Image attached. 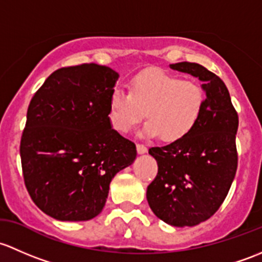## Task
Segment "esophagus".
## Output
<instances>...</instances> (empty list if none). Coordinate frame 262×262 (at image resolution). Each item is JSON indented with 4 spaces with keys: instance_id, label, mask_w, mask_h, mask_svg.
<instances>
[{
    "instance_id": "esophagus-1",
    "label": "esophagus",
    "mask_w": 262,
    "mask_h": 262,
    "mask_svg": "<svg viewBox=\"0 0 262 262\" xmlns=\"http://www.w3.org/2000/svg\"><path fill=\"white\" fill-rule=\"evenodd\" d=\"M136 150H137V152L140 154V155H141V154L147 152V147L145 146V145H142V144H137L136 145Z\"/></svg>"
}]
</instances>
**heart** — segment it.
Here are the masks:
<instances>
[{
    "label": "heart",
    "mask_w": 262,
    "mask_h": 262,
    "mask_svg": "<svg viewBox=\"0 0 262 262\" xmlns=\"http://www.w3.org/2000/svg\"><path fill=\"white\" fill-rule=\"evenodd\" d=\"M204 101V90L196 80L182 79L163 71L144 72L132 79L130 93L112 92V125L116 130L128 132L146 115L149 121L142 128V136L179 141L199 121Z\"/></svg>",
    "instance_id": "b5f03b06"
}]
</instances>
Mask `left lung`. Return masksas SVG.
Instances as JSON below:
<instances>
[{"label":"left lung","instance_id":"8db88e82","mask_svg":"<svg viewBox=\"0 0 262 262\" xmlns=\"http://www.w3.org/2000/svg\"><path fill=\"white\" fill-rule=\"evenodd\" d=\"M203 84L206 101L199 121L184 139L151 147L158 175L146 198L158 218L174 227H191L211 218L227 196L237 170L238 116L220 77L196 63L170 64Z\"/></svg>","mask_w":262,"mask_h":262}]
</instances>
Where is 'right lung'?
Listing matches in <instances>:
<instances>
[{
	"mask_svg": "<svg viewBox=\"0 0 262 262\" xmlns=\"http://www.w3.org/2000/svg\"><path fill=\"white\" fill-rule=\"evenodd\" d=\"M118 74L98 64L60 68L32 97L20 145L26 189L59 221H88L106 204L110 183L136 159L113 130L110 98Z\"/></svg>",
	"mask_w": 262,
	"mask_h": 262,
	"instance_id": "add662e5",
	"label": "right lung"
}]
</instances>
